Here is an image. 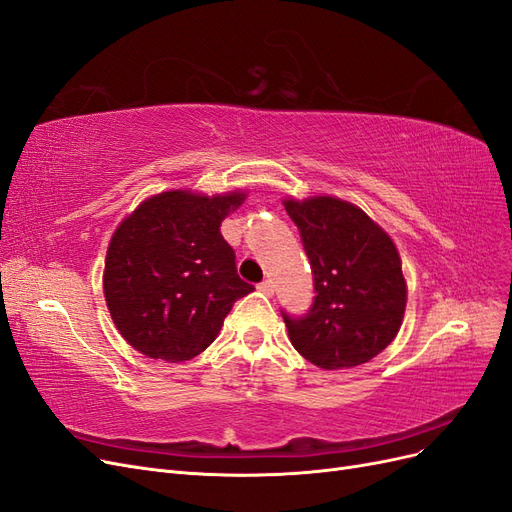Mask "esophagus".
<instances>
[{
    "mask_svg": "<svg viewBox=\"0 0 512 512\" xmlns=\"http://www.w3.org/2000/svg\"><path fill=\"white\" fill-rule=\"evenodd\" d=\"M263 295H274V285H272V280H263V283L257 287Z\"/></svg>",
    "mask_w": 512,
    "mask_h": 512,
    "instance_id": "34e87169",
    "label": "esophagus"
}]
</instances>
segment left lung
I'll return each mask as SVG.
<instances>
[{"instance_id":"obj_1","label":"left lung","mask_w":512,"mask_h":512,"mask_svg":"<svg viewBox=\"0 0 512 512\" xmlns=\"http://www.w3.org/2000/svg\"><path fill=\"white\" fill-rule=\"evenodd\" d=\"M315 276L304 319L285 317L289 340L323 370L366 364L398 336L408 300L398 246L359 206L334 195L285 197Z\"/></svg>"}]
</instances>
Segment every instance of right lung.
<instances>
[{
	"label": "right lung",
	"mask_w": 512,
	"mask_h": 512,
	"mask_svg": "<svg viewBox=\"0 0 512 512\" xmlns=\"http://www.w3.org/2000/svg\"><path fill=\"white\" fill-rule=\"evenodd\" d=\"M244 189L155 193L114 229L104 261V298L114 327L151 359H193L217 340L234 302L253 291L219 227Z\"/></svg>",
	"instance_id": "obj_1"
}]
</instances>
